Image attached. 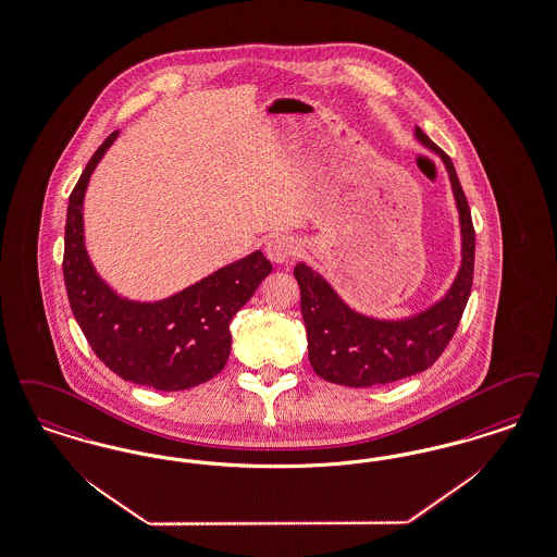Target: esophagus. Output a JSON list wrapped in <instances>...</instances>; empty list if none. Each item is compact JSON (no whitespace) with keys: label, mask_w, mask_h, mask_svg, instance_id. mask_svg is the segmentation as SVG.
Segmentation results:
<instances>
[{"label":"esophagus","mask_w":557,"mask_h":557,"mask_svg":"<svg viewBox=\"0 0 557 557\" xmlns=\"http://www.w3.org/2000/svg\"><path fill=\"white\" fill-rule=\"evenodd\" d=\"M265 252L273 263L282 265V263H288L289 259H294V255L298 252V245L286 234H273L265 243Z\"/></svg>","instance_id":"esophagus-1"}]
</instances>
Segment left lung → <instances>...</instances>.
I'll return each mask as SVG.
<instances>
[{"label":"left lung","mask_w":557,"mask_h":557,"mask_svg":"<svg viewBox=\"0 0 557 557\" xmlns=\"http://www.w3.org/2000/svg\"><path fill=\"white\" fill-rule=\"evenodd\" d=\"M417 140L442 159L460 220V269L449 289L423 311L379 319L352 309L307 263L294 268L312 371L346 387H371L417 375L442 357L467 307L474 271V230L451 159L417 126Z\"/></svg>","instance_id":"obj_1"}]
</instances>
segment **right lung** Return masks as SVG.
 Masks as SVG:
<instances>
[{"label": "right lung", "mask_w": 557, "mask_h": 557, "mask_svg": "<svg viewBox=\"0 0 557 557\" xmlns=\"http://www.w3.org/2000/svg\"><path fill=\"white\" fill-rule=\"evenodd\" d=\"M117 134H110L90 157L67 202L64 282L70 309L92 352L115 375L159 392L188 389L225 367L230 321L273 268L255 250L163 300L120 296L90 263L83 220L90 174Z\"/></svg>", "instance_id": "obj_1"}]
</instances>
